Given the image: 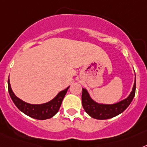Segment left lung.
<instances>
[{"instance_id": "obj_1", "label": "left lung", "mask_w": 147, "mask_h": 147, "mask_svg": "<svg viewBox=\"0 0 147 147\" xmlns=\"http://www.w3.org/2000/svg\"><path fill=\"white\" fill-rule=\"evenodd\" d=\"M135 89H136V78L134 80V86L132 90L126 98L117 102L115 104L107 105L99 104L95 102L90 97L89 92L85 88H82V105L86 111L91 117L97 119H107L114 117L119 115V113H123L126 109L135 95Z\"/></svg>"}]
</instances>
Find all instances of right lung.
Listing matches in <instances>:
<instances>
[{
	"label": "right lung",
	"instance_id": "right-lung-1",
	"mask_svg": "<svg viewBox=\"0 0 147 147\" xmlns=\"http://www.w3.org/2000/svg\"><path fill=\"white\" fill-rule=\"evenodd\" d=\"M69 88V87H68L63 90L60 91L55 98L46 103L40 105H33L22 101L14 94V92H13L11 88L9 79H8L9 93L16 106L26 115L34 119H41V120L51 118L58 112L63 99L65 95L66 94V92Z\"/></svg>",
	"mask_w": 147,
	"mask_h": 147
}]
</instances>
